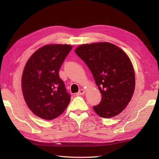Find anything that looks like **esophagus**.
I'll return each instance as SVG.
<instances>
[{"label":"esophagus","mask_w":159,"mask_h":159,"mask_svg":"<svg viewBox=\"0 0 159 159\" xmlns=\"http://www.w3.org/2000/svg\"><path fill=\"white\" fill-rule=\"evenodd\" d=\"M84 93H85V91H84V89H80V90L78 91V93H76V95H84Z\"/></svg>","instance_id":"esophagus-1"}]
</instances>
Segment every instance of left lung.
<instances>
[{
  "label": "left lung",
  "mask_w": 159,
  "mask_h": 159,
  "mask_svg": "<svg viewBox=\"0 0 159 159\" xmlns=\"http://www.w3.org/2000/svg\"><path fill=\"white\" fill-rule=\"evenodd\" d=\"M75 52L88 66L102 93L100 103L93 106L95 112L103 118L119 115L131 101L135 86L127 55L109 42L81 45Z\"/></svg>",
  "instance_id": "obj_1"
}]
</instances>
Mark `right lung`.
<instances>
[{
	"label": "right lung",
	"instance_id": "add662e5",
	"mask_svg": "<svg viewBox=\"0 0 159 159\" xmlns=\"http://www.w3.org/2000/svg\"><path fill=\"white\" fill-rule=\"evenodd\" d=\"M72 49L68 44H50L36 50L26 62L22 76L24 98L34 114L51 120L64 111L70 102L59 70Z\"/></svg>",
	"mask_w": 159,
	"mask_h": 159
}]
</instances>
